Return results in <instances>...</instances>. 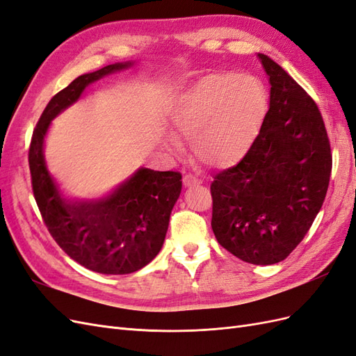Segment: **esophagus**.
<instances>
[{"label": "esophagus", "mask_w": 356, "mask_h": 356, "mask_svg": "<svg viewBox=\"0 0 356 356\" xmlns=\"http://www.w3.org/2000/svg\"><path fill=\"white\" fill-rule=\"evenodd\" d=\"M182 182H184L186 187H193V186L202 184V181L199 178H196V177H193V175H186L184 179H182Z\"/></svg>", "instance_id": "34e87169"}]
</instances>
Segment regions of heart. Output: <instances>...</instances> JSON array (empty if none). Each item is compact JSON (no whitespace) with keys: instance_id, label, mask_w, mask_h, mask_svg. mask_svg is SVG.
Listing matches in <instances>:
<instances>
[{"instance_id":"obj_1","label":"heart","mask_w":356,"mask_h":356,"mask_svg":"<svg viewBox=\"0 0 356 356\" xmlns=\"http://www.w3.org/2000/svg\"><path fill=\"white\" fill-rule=\"evenodd\" d=\"M268 111L264 81L250 72L215 71L200 75L175 95L168 106L174 132L191 143L199 163L221 168L241 160L260 134ZM160 144L179 152L174 136Z\"/></svg>"}]
</instances>
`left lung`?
<instances>
[{"instance_id": "obj_1", "label": "left lung", "mask_w": 356, "mask_h": 356, "mask_svg": "<svg viewBox=\"0 0 356 356\" xmlns=\"http://www.w3.org/2000/svg\"><path fill=\"white\" fill-rule=\"evenodd\" d=\"M257 56L270 84L268 111L250 152L213 177L211 225L234 257L268 266L285 260L315 221L332 159L316 104L275 60Z\"/></svg>"}]
</instances>
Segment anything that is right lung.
<instances>
[{
	"mask_svg": "<svg viewBox=\"0 0 356 356\" xmlns=\"http://www.w3.org/2000/svg\"><path fill=\"white\" fill-rule=\"evenodd\" d=\"M134 65L131 60L117 62L71 81L47 104L29 147L32 190L50 234L74 261L102 275L134 273L159 254L181 193V175L139 168L99 197H72L50 174L44 144L51 120L77 102L90 84Z\"/></svg>",
	"mask_w": 356,
	"mask_h": 356,
	"instance_id": "obj_1",
	"label": "right lung"
}]
</instances>
